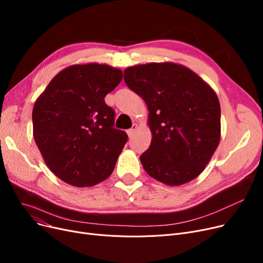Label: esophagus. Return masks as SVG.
I'll return each instance as SVG.
<instances>
[{
  "label": "esophagus",
  "mask_w": 263,
  "mask_h": 263,
  "mask_svg": "<svg viewBox=\"0 0 263 263\" xmlns=\"http://www.w3.org/2000/svg\"><path fill=\"white\" fill-rule=\"evenodd\" d=\"M137 129V124L136 123H133V126H132V128L131 129H129L128 131H127V133H128V135H129V137H131L132 135H133V133H134V131Z\"/></svg>",
  "instance_id": "obj_1"
}]
</instances>
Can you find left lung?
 I'll return each mask as SVG.
<instances>
[{
    "instance_id": "8db88e82",
    "label": "left lung",
    "mask_w": 263,
    "mask_h": 263,
    "mask_svg": "<svg viewBox=\"0 0 263 263\" xmlns=\"http://www.w3.org/2000/svg\"><path fill=\"white\" fill-rule=\"evenodd\" d=\"M123 80L149 110L153 140L140 157L146 173L168 185L195 179L220 139V106L214 90L189 68L174 63L127 68Z\"/></svg>"
}]
</instances>
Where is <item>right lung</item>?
<instances>
[{
	"label": "right lung",
	"mask_w": 263,
	"mask_h": 263,
	"mask_svg": "<svg viewBox=\"0 0 263 263\" xmlns=\"http://www.w3.org/2000/svg\"><path fill=\"white\" fill-rule=\"evenodd\" d=\"M122 80L107 65H73L55 76L35 102L36 145L52 173L68 184H98L113 173L128 135L114 128L104 97Z\"/></svg>",
	"instance_id": "1"
}]
</instances>
